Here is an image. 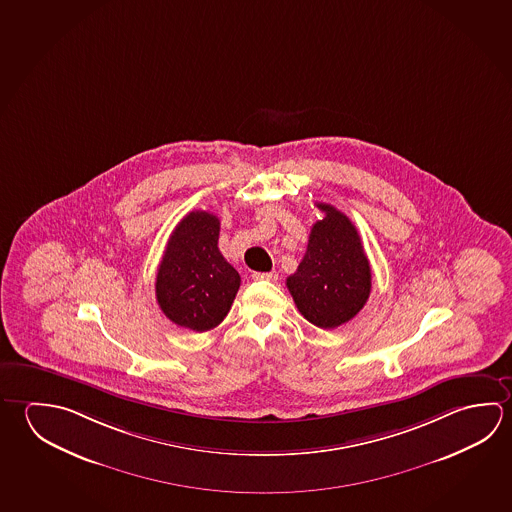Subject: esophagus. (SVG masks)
<instances>
[{"label":"esophagus","instance_id":"obj_1","mask_svg":"<svg viewBox=\"0 0 512 512\" xmlns=\"http://www.w3.org/2000/svg\"><path fill=\"white\" fill-rule=\"evenodd\" d=\"M253 280L257 282H277V271H268V273H253Z\"/></svg>","mask_w":512,"mask_h":512}]
</instances>
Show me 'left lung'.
I'll list each match as a JSON object with an SVG mask.
<instances>
[{
  "label": "left lung",
  "instance_id": "left-lung-1",
  "mask_svg": "<svg viewBox=\"0 0 512 512\" xmlns=\"http://www.w3.org/2000/svg\"><path fill=\"white\" fill-rule=\"evenodd\" d=\"M304 259L286 280L298 311L320 329L349 322L367 304L372 273L356 226L340 210L318 203Z\"/></svg>",
  "mask_w": 512,
  "mask_h": 512
}]
</instances>
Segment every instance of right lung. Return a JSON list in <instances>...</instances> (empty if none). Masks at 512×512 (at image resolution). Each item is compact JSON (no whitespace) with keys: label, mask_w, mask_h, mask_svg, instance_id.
<instances>
[{"label":"right lung","mask_w":512,"mask_h":512,"mask_svg":"<svg viewBox=\"0 0 512 512\" xmlns=\"http://www.w3.org/2000/svg\"><path fill=\"white\" fill-rule=\"evenodd\" d=\"M219 219L194 210L174 228L156 275V300L171 322L205 332L225 320L241 277L217 248Z\"/></svg>","instance_id":"add662e5"}]
</instances>
